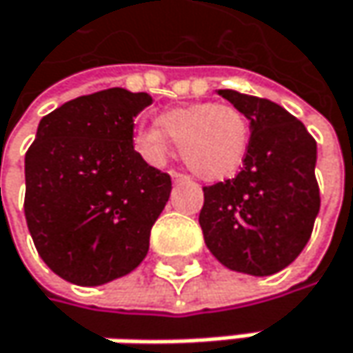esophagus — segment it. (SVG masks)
<instances>
[{"label":"esophagus","instance_id":"esophagus-1","mask_svg":"<svg viewBox=\"0 0 353 353\" xmlns=\"http://www.w3.org/2000/svg\"><path fill=\"white\" fill-rule=\"evenodd\" d=\"M170 176H172V181H174V183L187 181V174H183V172H176V170H170Z\"/></svg>","mask_w":353,"mask_h":353}]
</instances>
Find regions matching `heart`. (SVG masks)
Instances as JSON below:
<instances>
[{
  "instance_id": "obj_1",
  "label": "heart",
  "mask_w": 353,
  "mask_h": 353,
  "mask_svg": "<svg viewBox=\"0 0 353 353\" xmlns=\"http://www.w3.org/2000/svg\"><path fill=\"white\" fill-rule=\"evenodd\" d=\"M181 144L185 164L203 181L234 176L250 144V123L242 111L223 103H189L156 115V128H140L134 146L152 164H164L170 142Z\"/></svg>"
}]
</instances>
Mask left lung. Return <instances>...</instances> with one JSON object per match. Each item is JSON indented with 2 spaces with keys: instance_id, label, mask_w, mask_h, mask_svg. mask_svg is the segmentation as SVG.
Masks as SVG:
<instances>
[{
  "instance_id": "left-lung-1",
  "label": "left lung",
  "mask_w": 353,
  "mask_h": 353,
  "mask_svg": "<svg viewBox=\"0 0 353 353\" xmlns=\"http://www.w3.org/2000/svg\"><path fill=\"white\" fill-rule=\"evenodd\" d=\"M250 119L242 170L203 187L199 223L211 254L230 270L270 276L307 245L319 213L317 142L274 101L221 89Z\"/></svg>"
}]
</instances>
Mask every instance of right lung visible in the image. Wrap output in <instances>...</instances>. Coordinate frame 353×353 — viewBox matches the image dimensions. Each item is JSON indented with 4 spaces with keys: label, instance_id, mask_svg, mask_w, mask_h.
Wrapping results in <instances>:
<instances>
[{
    "label": "right lung",
    "instance_id": "obj_1",
    "mask_svg": "<svg viewBox=\"0 0 353 353\" xmlns=\"http://www.w3.org/2000/svg\"><path fill=\"white\" fill-rule=\"evenodd\" d=\"M150 103L113 87L38 123L26 152V223L46 266L72 285H105L148 254L172 189L170 174L134 150V117Z\"/></svg>",
    "mask_w": 353,
    "mask_h": 353
}]
</instances>
